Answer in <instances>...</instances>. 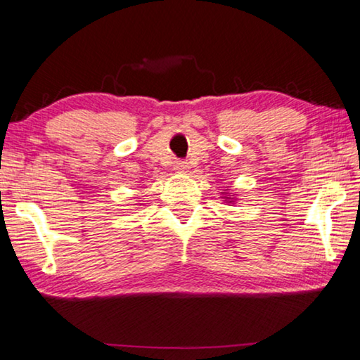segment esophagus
Here are the masks:
<instances>
[{"label": "esophagus", "mask_w": 360, "mask_h": 360, "mask_svg": "<svg viewBox=\"0 0 360 360\" xmlns=\"http://www.w3.org/2000/svg\"><path fill=\"white\" fill-rule=\"evenodd\" d=\"M175 169L180 170V172H185L186 169H188V165H186V162H176Z\"/></svg>", "instance_id": "obj_1"}]
</instances>
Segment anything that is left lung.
<instances>
[{
    "label": "left lung",
    "instance_id": "1",
    "mask_svg": "<svg viewBox=\"0 0 360 360\" xmlns=\"http://www.w3.org/2000/svg\"><path fill=\"white\" fill-rule=\"evenodd\" d=\"M224 198H229V196H224ZM231 200V198H229Z\"/></svg>",
    "mask_w": 360,
    "mask_h": 360
}]
</instances>
